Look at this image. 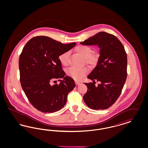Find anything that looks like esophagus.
<instances>
[{
	"mask_svg": "<svg viewBox=\"0 0 148 148\" xmlns=\"http://www.w3.org/2000/svg\"><path fill=\"white\" fill-rule=\"evenodd\" d=\"M75 84L77 85H78L80 84V82H77V81H75Z\"/></svg>",
	"mask_w": 148,
	"mask_h": 148,
	"instance_id": "1",
	"label": "esophagus"
}]
</instances>
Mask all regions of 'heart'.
Masks as SVG:
<instances>
[{"label": "heart", "mask_w": 148, "mask_h": 148, "mask_svg": "<svg viewBox=\"0 0 148 148\" xmlns=\"http://www.w3.org/2000/svg\"><path fill=\"white\" fill-rule=\"evenodd\" d=\"M75 51L83 58L85 63L94 66L97 65L99 60V55L97 53H92V48L87 46L80 45L75 48ZM69 52L65 51L59 56V60L62 65L66 66L68 64ZM88 72V69L86 67H71L66 70V74L70 77L76 80H80L86 75Z\"/></svg>", "instance_id": "heart-1"}]
</instances>
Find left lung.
I'll use <instances>...</instances> for the list:
<instances>
[{"instance_id": "left-lung-1", "label": "left lung", "mask_w": 148, "mask_h": 148, "mask_svg": "<svg viewBox=\"0 0 148 148\" xmlns=\"http://www.w3.org/2000/svg\"><path fill=\"white\" fill-rule=\"evenodd\" d=\"M80 44L97 45L100 56L97 66L88 76L92 83H84L88 90L85 103L94 110L109 108L121 94L127 77V56L124 46L114 35L104 32L97 33ZM95 81L101 82L95 87Z\"/></svg>"}]
</instances>
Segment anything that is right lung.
I'll return each instance as SVG.
<instances>
[{"label": "right lung", "mask_w": 148, "mask_h": 148, "mask_svg": "<svg viewBox=\"0 0 148 148\" xmlns=\"http://www.w3.org/2000/svg\"><path fill=\"white\" fill-rule=\"evenodd\" d=\"M75 42L64 44L46 36H35L23 48L19 59L21 87L30 103L42 113H54L66 104L67 96L75 87L74 80L65 76L59 56ZM58 79L59 85L51 86Z\"/></svg>", "instance_id": "right-lung-1"}]
</instances>
